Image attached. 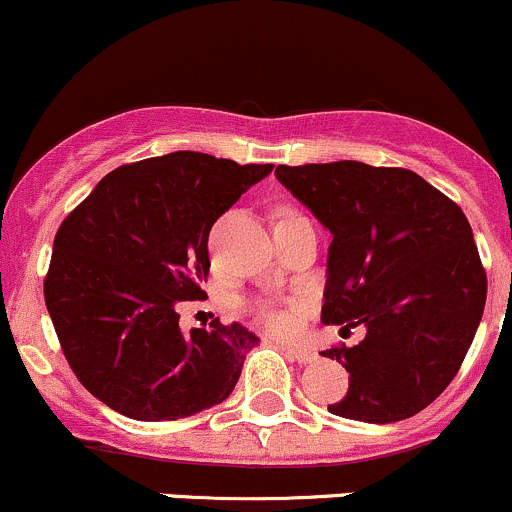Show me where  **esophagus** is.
Wrapping results in <instances>:
<instances>
[{
  "instance_id": "1",
  "label": "esophagus",
  "mask_w": 512,
  "mask_h": 512,
  "mask_svg": "<svg viewBox=\"0 0 512 512\" xmlns=\"http://www.w3.org/2000/svg\"><path fill=\"white\" fill-rule=\"evenodd\" d=\"M281 349L289 354L293 361L298 363H313L315 361V351L308 349V346H296V344H281Z\"/></svg>"
}]
</instances>
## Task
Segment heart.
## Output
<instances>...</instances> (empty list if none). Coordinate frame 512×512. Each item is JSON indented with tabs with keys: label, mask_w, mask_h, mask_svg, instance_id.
<instances>
[{
	"label": "heart",
	"mask_w": 512,
	"mask_h": 512,
	"mask_svg": "<svg viewBox=\"0 0 512 512\" xmlns=\"http://www.w3.org/2000/svg\"><path fill=\"white\" fill-rule=\"evenodd\" d=\"M301 308H303L301 303L281 305L274 301H260V303L252 305L257 320H260L269 332L279 334V337L293 332V327H296V317H298V313H301Z\"/></svg>",
	"instance_id": "1"
}]
</instances>
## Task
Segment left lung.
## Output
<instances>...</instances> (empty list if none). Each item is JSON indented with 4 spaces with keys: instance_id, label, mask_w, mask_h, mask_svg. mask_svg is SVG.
<instances>
[{
    "instance_id": "left-lung-1",
    "label": "left lung",
    "mask_w": 512,
    "mask_h": 512,
    "mask_svg": "<svg viewBox=\"0 0 512 512\" xmlns=\"http://www.w3.org/2000/svg\"><path fill=\"white\" fill-rule=\"evenodd\" d=\"M276 178L330 228L325 325L366 327L332 346L349 373L332 414L395 424L452 383L484 315L486 272L464 211L407 168L358 161L279 166Z\"/></svg>"
}]
</instances>
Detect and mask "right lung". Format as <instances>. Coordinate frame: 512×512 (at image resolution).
Masks as SVG:
<instances>
[{
	"mask_svg": "<svg viewBox=\"0 0 512 512\" xmlns=\"http://www.w3.org/2000/svg\"><path fill=\"white\" fill-rule=\"evenodd\" d=\"M272 163L197 151L115 168L57 228L45 305L69 368L110 409L175 421L221 404L260 339L243 325L180 330L202 301L209 231Z\"/></svg>",
	"mask_w": 512,
	"mask_h": 512,
	"instance_id": "obj_1",
	"label": "right lung"
}]
</instances>
